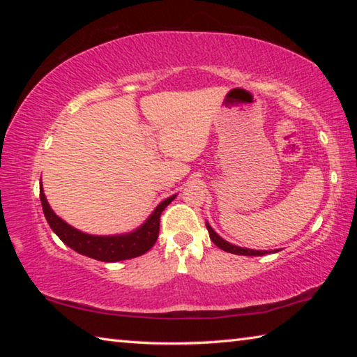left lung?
Masks as SVG:
<instances>
[{
	"label": "left lung",
	"instance_id": "left-lung-1",
	"mask_svg": "<svg viewBox=\"0 0 357 357\" xmlns=\"http://www.w3.org/2000/svg\"><path fill=\"white\" fill-rule=\"evenodd\" d=\"M206 228H208V233H209V238L213 243L219 247V249L229 252V253H234V255H245V257H261L266 255V253H271V252H279V250H253V249H247V247H239V245H234L231 243H228L223 238H220L219 234H217L213 227L209 225L206 222Z\"/></svg>",
	"mask_w": 357,
	"mask_h": 357
}]
</instances>
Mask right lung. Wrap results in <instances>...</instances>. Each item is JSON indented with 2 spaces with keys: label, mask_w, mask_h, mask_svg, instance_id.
Listing matches in <instances>:
<instances>
[{
  "label": "right lung",
  "mask_w": 357,
  "mask_h": 357,
  "mask_svg": "<svg viewBox=\"0 0 357 357\" xmlns=\"http://www.w3.org/2000/svg\"><path fill=\"white\" fill-rule=\"evenodd\" d=\"M174 198H176V195H172L165 198L164 202H160L153 213L149 214L148 219L138 228L132 229V231L99 236V234H89L80 231V229L69 225L68 222H64L61 217L56 215L55 211L50 208V204L47 202V197L40 183L42 209H44V215L48 225H50V228L55 231L56 236L61 239L66 245H69L72 250L80 253V255L99 259V261L105 263L123 261V259H130L146 253L157 241L162 211H164Z\"/></svg>",
  "instance_id": "add662e5"
}]
</instances>
